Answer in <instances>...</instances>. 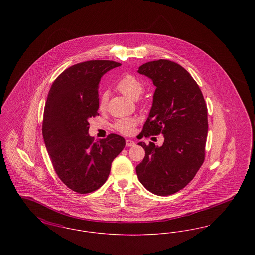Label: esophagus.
<instances>
[{
  "label": "esophagus",
  "instance_id": "obj_1",
  "mask_svg": "<svg viewBox=\"0 0 255 255\" xmlns=\"http://www.w3.org/2000/svg\"><path fill=\"white\" fill-rule=\"evenodd\" d=\"M135 144L134 142H133V140H131V139H126V146L127 147H131V146H133Z\"/></svg>",
  "mask_w": 255,
  "mask_h": 255
}]
</instances>
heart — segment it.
<instances>
[{"mask_svg":"<svg viewBox=\"0 0 255 255\" xmlns=\"http://www.w3.org/2000/svg\"><path fill=\"white\" fill-rule=\"evenodd\" d=\"M116 88L122 94L132 99H137L143 93L145 85L144 83L134 76L133 74H125L119 80ZM108 96L106 93H103L99 98V108L104 110L107 106ZM136 125V120L133 118H123L116 121L114 123V129L119 133L123 134H131L133 133V128Z\"/></svg>","mask_w":255,"mask_h":255,"instance_id":"1","label":"heart"}]
</instances>
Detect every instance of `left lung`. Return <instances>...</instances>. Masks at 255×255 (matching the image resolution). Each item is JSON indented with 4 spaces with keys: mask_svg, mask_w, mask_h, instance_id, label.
I'll use <instances>...</instances> for the list:
<instances>
[{
    "mask_svg": "<svg viewBox=\"0 0 255 255\" xmlns=\"http://www.w3.org/2000/svg\"><path fill=\"white\" fill-rule=\"evenodd\" d=\"M137 72L157 87L141 137L162 133L164 141L160 147L138 143L145 157L135 171L147 190L168 196L191 182L205 161L207 107L201 89L181 65L159 59L141 65Z\"/></svg>",
    "mask_w": 255,
    "mask_h": 255,
    "instance_id": "left-lung-1",
    "label": "left lung"
}]
</instances>
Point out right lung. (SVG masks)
Returning a JSON list of instances; mask_svg holds the SVG:
<instances>
[{
  "label": "right lung",
  "instance_id": "obj_1",
  "mask_svg": "<svg viewBox=\"0 0 255 255\" xmlns=\"http://www.w3.org/2000/svg\"><path fill=\"white\" fill-rule=\"evenodd\" d=\"M121 63L90 60L66 69L53 81L44 109L42 133L53 169L64 184L79 194L101 187L111 165L125 146L116 133L95 141L89 119L98 116L101 76Z\"/></svg>",
  "mask_w": 255,
  "mask_h": 255
}]
</instances>
